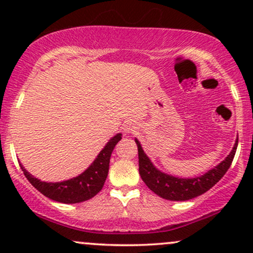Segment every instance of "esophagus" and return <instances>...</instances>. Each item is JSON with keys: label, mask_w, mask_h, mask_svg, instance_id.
I'll list each match as a JSON object with an SVG mask.
<instances>
[{"label": "esophagus", "mask_w": 253, "mask_h": 253, "mask_svg": "<svg viewBox=\"0 0 253 253\" xmlns=\"http://www.w3.org/2000/svg\"><path fill=\"white\" fill-rule=\"evenodd\" d=\"M123 128L125 130V133H134L135 130L138 129V124L133 120H128L125 123Z\"/></svg>", "instance_id": "obj_1"}]
</instances>
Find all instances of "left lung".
Wrapping results in <instances>:
<instances>
[{"mask_svg":"<svg viewBox=\"0 0 253 253\" xmlns=\"http://www.w3.org/2000/svg\"><path fill=\"white\" fill-rule=\"evenodd\" d=\"M134 140L138 146L139 173H140L141 179L153 193L170 201H187V200L202 195L211 187H214L227 172L238 146L237 138L233 149L221 163L201 176L193 177V178H181V177L168 175L157 169L146 153L144 152L140 141L136 138Z\"/></svg>","mask_w":253,"mask_h":253,"instance_id":"8db88e82","label":"left lung"}]
</instances>
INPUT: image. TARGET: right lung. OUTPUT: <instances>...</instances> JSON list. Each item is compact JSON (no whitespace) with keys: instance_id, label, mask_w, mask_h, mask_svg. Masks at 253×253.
Here are the masks:
<instances>
[{"instance_id":"add662e5","label":"right lung","mask_w":253,"mask_h":253,"mask_svg":"<svg viewBox=\"0 0 253 253\" xmlns=\"http://www.w3.org/2000/svg\"><path fill=\"white\" fill-rule=\"evenodd\" d=\"M121 133L113 136L100 151L95 161L81 175L62 182H42L32 176L19 162L26 178L42 195L62 203H80L94 197L102 189L109 170V161L115 145L121 140Z\"/></svg>"}]
</instances>
